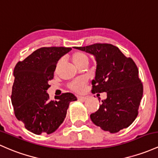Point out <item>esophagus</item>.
<instances>
[{"label":"esophagus","mask_w":158,"mask_h":158,"mask_svg":"<svg viewBox=\"0 0 158 158\" xmlns=\"http://www.w3.org/2000/svg\"><path fill=\"white\" fill-rule=\"evenodd\" d=\"M77 99H78V100H80V101L84 102L87 99V98L84 97V96H77Z\"/></svg>","instance_id":"obj_1"}]
</instances>
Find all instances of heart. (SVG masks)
<instances>
[{
    "mask_svg": "<svg viewBox=\"0 0 158 158\" xmlns=\"http://www.w3.org/2000/svg\"><path fill=\"white\" fill-rule=\"evenodd\" d=\"M72 62H74V64L77 67H79L82 64L84 63H88V57L86 56V54L83 53L81 52H75L72 54ZM62 60H59V62L57 63V68L60 65V64L62 63ZM86 83V79L84 78H78L75 80L74 81H73L72 84L70 85L71 89H72L73 91L76 93H81L83 90H84V87H85Z\"/></svg>",
    "mask_w": 158,
    "mask_h": 158,
    "instance_id": "heart-1",
    "label": "heart"
}]
</instances>
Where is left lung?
I'll return each mask as SVG.
<instances>
[{"label":"left lung","instance_id":"1","mask_svg":"<svg viewBox=\"0 0 158 158\" xmlns=\"http://www.w3.org/2000/svg\"><path fill=\"white\" fill-rule=\"evenodd\" d=\"M74 48L95 57L96 69L92 81V92L107 93V98L102 100L98 111L90 114L93 123L111 133L128 127L138 115L143 94V86L135 62L109 44Z\"/></svg>","mask_w":158,"mask_h":158}]
</instances>
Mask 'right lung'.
Segmentation results:
<instances>
[{"mask_svg":"<svg viewBox=\"0 0 158 158\" xmlns=\"http://www.w3.org/2000/svg\"><path fill=\"white\" fill-rule=\"evenodd\" d=\"M71 50L69 47H41L15 66L11 96L15 115L36 135L55 132L65 120L71 102L77 100L71 93L50 100L47 92L57 62Z\"/></svg>","mask_w":158,"mask_h":158,"instance_id":"add662e5","label":"right lung"}]
</instances>
